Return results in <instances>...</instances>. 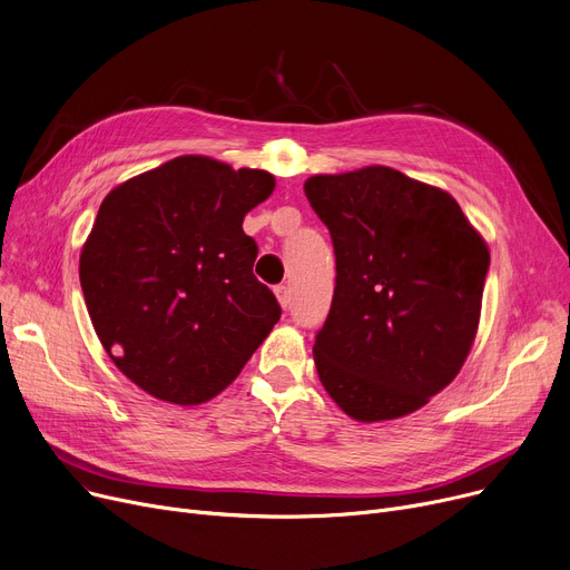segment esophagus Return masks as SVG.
<instances>
[{
    "mask_svg": "<svg viewBox=\"0 0 570 570\" xmlns=\"http://www.w3.org/2000/svg\"><path fill=\"white\" fill-rule=\"evenodd\" d=\"M275 295H277V301H279V305L286 309L288 307V303H291V295H288V286H277L275 288Z\"/></svg>",
    "mask_w": 570,
    "mask_h": 570,
    "instance_id": "esophagus-1",
    "label": "esophagus"
}]
</instances>
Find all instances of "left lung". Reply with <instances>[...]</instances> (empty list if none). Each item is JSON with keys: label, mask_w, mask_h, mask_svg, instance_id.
Listing matches in <instances>:
<instances>
[{"label": "left lung", "mask_w": 570, "mask_h": 570, "mask_svg": "<svg viewBox=\"0 0 570 570\" xmlns=\"http://www.w3.org/2000/svg\"><path fill=\"white\" fill-rule=\"evenodd\" d=\"M335 247V295L314 363L361 423L395 421L451 383L481 321L490 249L458 200L387 166L312 175Z\"/></svg>", "instance_id": "1"}]
</instances>
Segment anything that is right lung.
<instances>
[{
  "instance_id": "1",
  "label": "right lung",
  "mask_w": 570,
  "mask_h": 570,
  "mask_svg": "<svg viewBox=\"0 0 570 570\" xmlns=\"http://www.w3.org/2000/svg\"><path fill=\"white\" fill-rule=\"evenodd\" d=\"M275 175L175 157L117 185L80 252V286L115 367L157 400L196 406L243 372L279 321L243 230Z\"/></svg>"
}]
</instances>
